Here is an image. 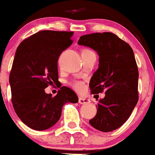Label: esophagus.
I'll return each instance as SVG.
<instances>
[{"instance_id":"esophagus-1","label":"esophagus","mask_w":155,"mask_h":155,"mask_svg":"<svg viewBox=\"0 0 155 155\" xmlns=\"http://www.w3.org/2000/svg\"><path fill=\"white\" fill-rule=\"evenodd\" d=\"M78 103H79L80 104H89L90 100L89 99H87V98H85V97H78Z\"/></svg>"}]
</instances>
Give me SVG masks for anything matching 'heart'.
<instances>
[{
    "mask_svg": "<svg viewBox=\"0 0 155 155\" xmlns=\"http://www.w3.org/2000/svg\"><path fill=\"white\" fill-rule=\"evenodd\" d=\"M87 51V50H85ZM71 86L78 92H83L84 88H85V84L84 82L83 81H80V80H73L72 83H71Z\"/></svg>",
    "mask_w": 155,
    "mask_h": 155,
    "instance_id": "1",
    "label": "heart"
}]
</instances>
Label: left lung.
Wrapping results in <instances>:
<instances>
[{
    "instance_id": "1",
    "label": "left lung",
    "mask_w": 155,
    "mask_h": 155,
    "mask_svg": "<svg viewBox=\"0 0 155 155\" xmlns=\"http://www.w3.org/2000/svg\"><path fill=\"white\" fill-rule=\"evenodd\" d=\"M78 45L99 56L98 68L90 80L92 94L105 92L97 114L89 124L102 132L117 129L128 120L139 100V71L131 47L112 32L83 35Z\"/></svg>"
}]
</instances>
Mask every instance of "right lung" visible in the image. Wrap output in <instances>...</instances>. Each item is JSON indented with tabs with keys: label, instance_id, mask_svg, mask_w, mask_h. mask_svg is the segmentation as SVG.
I'll return each instance as SVG.
<instances>
[{
	"label": "right lung",
	"instance_id": "add662e5",
	"mask_svg": "<svg viewBox=\"0 0 155 155\" xmlns=\"http://www.w3.org/2000/svg\"><path fill=\"white\" fill-rule=\"evenodd\" d=\"M73 31H41L21 42L16 49L9 82L12 102L21 121L35 130L52 127L62 114L66 103L78 102L77 94L62 87L58 94L45 93L58 81V61L72 43Z\"/></svg>",
	"mask_w": 155,
	"mask_h": 155
}]
</instances>
